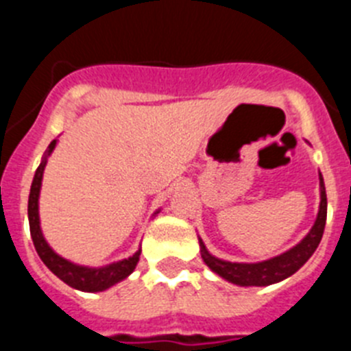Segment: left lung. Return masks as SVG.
Returning <instances> with one entry per match:
<instances>
[{"instance_id": "1", "label": "left lung", "mask_w": 351, "mask_h": 351, "mask_svg": "<svg viewBox=\"0 0 351 351\" xmlns=\"http://www.w3.org/2000/svg\"><path fill=\"white\" fill-rule=\"evenodd\" d=\"M320 198L322 200L318 218H316L315 225L309 230V234L297 246L288 250L283 255L274 256V258L258 263H232L210 255L209 251L206 250V246H204L202 241H200L204 262L209 265L210 271L221 276L223 280L230 281L234 285H241V287H267V285L283 281L285 278H288V276L299 271L304 263L308 262L309 256L315 253V250L320 244L322 235H324L325 221H327V195H325V184L322 173Z\"/></svg>"}]
</instances>
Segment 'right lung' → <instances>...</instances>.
<instances>
[{
	"mask_svg": "<svg viewBox=\"0 0 351 351\" xmlns=\"http://www.w3.org/2000/svg\"><path fill=\"white\" fill-rule=\"evenodd\" d=\"M56 147V141H52L49 144L47 151H45V156H43L42 163L36 169L35 178H33V184H31L29 191V200H27V218H29V232L31 239H33V244H35V250L38 253V256L42 258V262L54 272L61 281H64L66 285H70L71 288H77V290L82 291H101L107 290L108 287L119 283L121 280H125L126 276H130L135 269L138 262V256H141V251H137L135 255L130 256L126 260H121V262L110 263L107 267L100 269H89L82 267V265H75V263L68 262V260L61 258L60 255H56L54 251L51 250L45 239H43L42 230H40V218H38V195H40V186H42V178H43V169H45V163H47V156L52 153V149Z\"/></svg>",
	"mask_w": 351,
	"mask_h": 351,
	"instance_id": "obj_1",
	"label": "right lung"
}]
</instances>
